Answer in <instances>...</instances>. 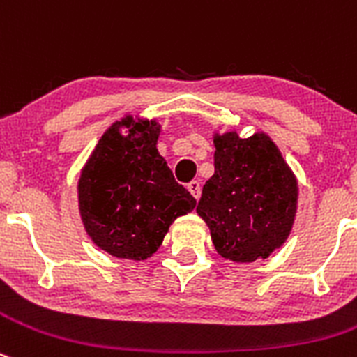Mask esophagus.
I'll list each match as a JSON object with an SVG mask.
<instances>
[{"instance_id": "obj_1", "label": "esophagus", "mask_w": 357, "mask_h": 357, "mask_svg": "<svg viewBox=\"0 0 357 357\" xmlns=\"http://www.w3.org/2000/svg\"><path fill=\"white\" fill-rule=\"evenodd\" d=\"M186 188L190 190V194L194 195L195 199L201 197V183H199V181H195V179H194V181H190L188 185H186Z\"/></svg>"}]
</instances>
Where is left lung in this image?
Instances as JSON below:
<instances>
[{"instance_id":"obj_1","label":"left lung","mask_w":357,"mask_h":357,"mask_svg":"<svg viewBox=\"0 0 357 357\" xmlns=\"http://www.w3.org/2000/svg\"><path fill=\"white\" fill-rule=\"evenodd\" d=\"M215 174L202 186L197 213L222 257L254 262L269 257L291 232L298 183L264 133L215 135Z\"/></svg>"}]
</instances>
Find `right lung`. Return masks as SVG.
<instances>
[{"instance_id":"add662e5","label":"right lung","mask_w":357,"mask_h":357,"mask_svg":"<svg viewBox=\"0 0 357 357\" xmlns=\"http://www.w3.org/2000/svg\"><path fill=\"white\" fill-rule=\"evenodd\" d=\"M129 135L117 125L103 133L79 179V204L96 246L119 259L149 257L169 225L195 208V199L179 185L156 149V121L133 123Z\"/></svg>"}]
</instances>
